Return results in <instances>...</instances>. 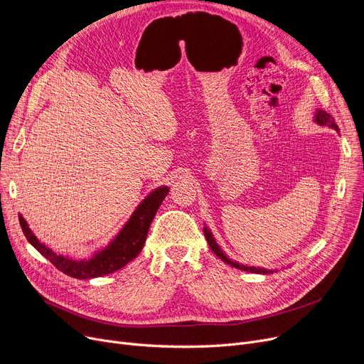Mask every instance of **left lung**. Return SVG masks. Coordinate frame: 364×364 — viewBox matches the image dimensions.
Returning <instances> with one entry per match:
<instances>
[{
	"instance_id": "8db88e82",
	"label": "left lung",
	"mask_w": 364,
	"mask_h": 364,
	"mask_svg": "<svg viewBox=\"0 0 364 364\" xmlns=\"http://www.w3.org/2000/svg\"><path fill=\"white\" fill-rule=\"evenodd\" d=\"M314 122L318 124V125H321V127H323V125H324V127H332L333 129L339 131V128H338V125L335 124L333 118L331 117L329 113L324 112V110H320V109L316 110ZM203 235H205V237H206V242H208L209 247H211V250H213V252H214L220 259H223L225 264L235 267V269H239V270H243V272H247V273H257V274H267V273H273V272H274V270H269V269H262V267L243 265V264H240V262H237V261H233L232 258H228V257L225 255V252L220 247V245L217 243V240L214 239L211 230H209V228H208L206 225L203 227Z\"/></svg>"
}]
</instances>
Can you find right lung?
Masks as SVG:
<instances>
[{"label": "right lung", "instance_id": "obj_1", "mask_svg": "<svg viewBox=\"0 0 364 364\" xmlns=\"http://www.w3.org/2000/svg\"><path fill=\"white\" fill-rule=\"evenodd\" d=\"M168 192V186H161L150 192V195L140 202L136 211L131 214L129 220L122 225L119 233L107 243V246L95 251L91 257L84 259H75L55 254L48 246L36 239L22 215H18V221H21V227L28 242L43 257H46L57 270L73 279L102 277L121 270L122 267L140 254L149 233V227Z\"/></svg>", "mask_w": 364, "mask_h": 364}]
</instances>
